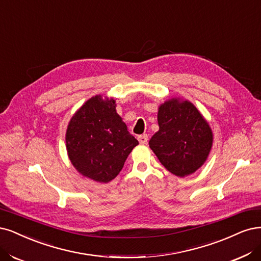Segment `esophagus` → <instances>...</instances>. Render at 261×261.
I'll use <instances>...</instances> for the list:
<instances>
[{
    "label": "esophagus",
    "instance_id": "esophagus-1",
    "mask_svg": "<svg viewBox=\"0 0 261 261\" xmlns=\"http://www.w3.org/2000/svg\"><path fill=\"white\" fill-rule=\"evenodd\" d=\"M138 141L141 143V145H147L148 135H146V134L140 135V136H138Z\"/></svg>",
    "mask_w": 261,
    "mask_h": 261
}]
</instances>
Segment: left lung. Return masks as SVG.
Segmentation results:
<instances>
[{
	"mask_svg": "<svg viewBox=\"0 0 261 261\" xmlns=\"http://www.w3.org/2000/svg\"><path fill=\"white\" fill-rule=\"evenodd\" d=\"M158 123L160 129L149 141L151 150L172 174H193L205 163L213 146L208 123L193 103L179 98L160 106Z\"/></svg>",
	"mask_w": 261,
	"mask_h": 261,
	"instance_id": "obj_1",
	"label": "left lung"
}]
</instances>
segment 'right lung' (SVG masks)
I'll return each mask as SVG.
<instances>
[{
    "label": "right lung",
    "instance_id": "1",
    "mask_svg": "<svg viewBox=\"0 0 261 261\" xmlns=\"http://www.w3.org/2000/svg\"><path fill=\"white\" fill-rule=\"evenodd\" d=\"M115 107L113 98L92 97L74 113L66 133L71 163L80 174L97 182L107 184L118 176L138 145Z\"/></svg>",
    "mask_w": 261,
    "mask_h": 261
}]
</instances>
